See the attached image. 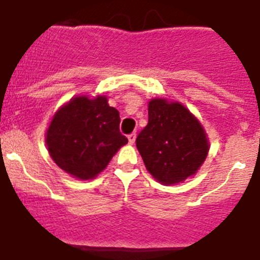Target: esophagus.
<instances>
[{"mask_svg":"<svg viewBox=\"0 0 260 260\" xmlns=\"http://www.w3.org/2000/svg\"><path fill=\"white\" fill-rule=\"evenodd\" d=\"M127 138H128V143H134L136 142V134H134V133H132V134H128L127 136Z\"/></svg>","mask_w":260,"mask_h":260,"instance_id":"obj_1","label":"esophagus"}]
</instances>
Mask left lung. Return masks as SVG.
Returning <instances> with one entry per match:
<instances>
[{
  "label": "left lung",
  "instance_id": "1",
  "mask_svg": "<svg viewBox=\"0 0 260 260\" xmlns=\"http://www.w3.org/2000/svg\"><path fill=\"white\" fill-rule=\"evenodd\" d=\"M146 169L170 185L196 173L208 154V141L199 120L182 105L165 99L149 103V122L136 140Z\"/></svg>",
  "mask_w": 260,
  "mask_h": 260
}]
</instances>
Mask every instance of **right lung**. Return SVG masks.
Wrapping results in <instances>:
<instances>
[{"label":"right lung","mask_w":260,"mask_h":260,"mask_svg":"<svg viewBox=\"0 0 260 260\" xmlns=\"http://www.w3.org/2000/svg\"><path fill=\"white\" fill-rule=\"evenodd\" d=\"M119 113L105 96L74 98L55 114L47 146L56 165L80 180L105 169L127 138L119 132Z\"/></svg>","instance_id":"obj_1"}]
</instances>
